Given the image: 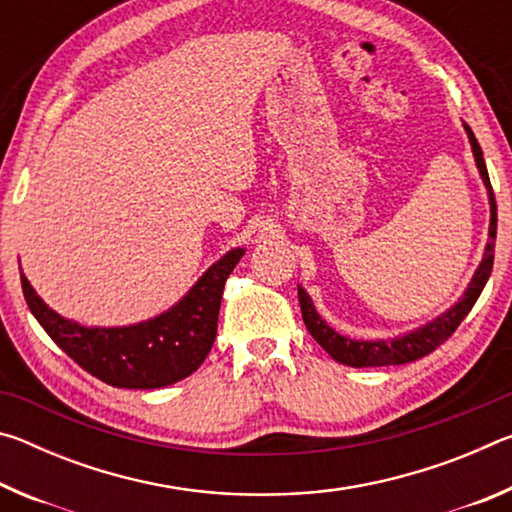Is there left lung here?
<instances>
[{"label": "left lung", "instance_id": "1", "mask_svg": "<svg viewBox=\"0 0 512 512\" xmlns=\"http://www.w3.org/2000/svg\"><path fill=\"white\" fill-rule=\"evenodd\" d=\"M467 140H470L476 169L481 173V180L485 189H488V201H490V230H488V244L483 250V259L479 268H476L470 284L458 302L452 307L443 311L438 318H433L431 323L422 325L418 329H411L402 336H395V339H377V341H357L350 339V336H343L336 332L334 327H329L311 302L309 293L298 284V300L302 309V320L309 329V334L314 336L316 343L323 348L329 357L336 359L339 363L352 368H375V366H400V363H411L415 359H422L424 354H429L438 348L440 343H445L449 336L456 332V327L461 325V320L470 314L474 302L479 300L481 291L488 282L492 273V262H495V239H497V203L495 194H492V185L488 178V169H485L483 151L472 128L463 124Z\"/></svg>", "mask_w": 512, "mask_h": 512}]
</instances>
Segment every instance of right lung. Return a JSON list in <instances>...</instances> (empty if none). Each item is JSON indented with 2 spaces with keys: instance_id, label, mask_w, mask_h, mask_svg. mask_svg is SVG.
<instances>
[{
  "instance_id": "right-lung-1",
  "label": "right lung",
  "mask_w": 512,
  "mask_h": 512,
  "mask_svg": "<svg viewBox=\"0 0 512 512\" xmlns=\"http://www.w3.org/2000/svg\"><path fill=\"white\" fill-rule=\"evenodd\" d=\"M244 248H232L160 316L124 327H85L56 314L20 271L24 300L42 329L83 370L115 388H162L192 375L216 339L221 296Z\"/></svg>"
}]
</instances>
